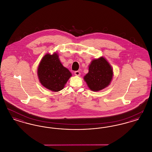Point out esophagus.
<instances>
[{
  "mask_svg": "<svg viewBox=\"0 0 152 152\" xmlns=\"http://www.w3.org/2000/svg\"><path fill=\"white\" fill-rule=\"evenodd\" d=\"M75 75L76 76H79L80 75V71H75Z\"/></svg>",
  "mask_w": 152,
  "mask_h": 152,
  "instance_id": "obj_1",
  "label": "esophagus"
}]
</instances>
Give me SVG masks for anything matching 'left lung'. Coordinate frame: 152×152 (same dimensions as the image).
Returning <instances> with one entry per match:
<instances>
[{"instance_id": "8db88e82", "label": "left lung", "mask_w": 152, "mask_h": 152, "mask_svg": "<svg viewBox=\"0 0 152 152\" xmlns=\"http://www.w3.org/2000/svg\"><path fill=\"white\" fill-rule=\"evenodd\" d=\"M113 75L111 65L105 58L101 57L92 61L84 79L91 90L99 91L110 84Z\"/></svg>"}]
</instances>
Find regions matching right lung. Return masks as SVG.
<instances>
[{
  "label": "right lung",
  "mask_w": 152,
  "mask_h": 152,
  "mask_svg": "<svg viewBox=\"0 0 152 152\" xmlns=\"http://www.w3.org/2000/svg\"><path fill=\"white\" fill-rule=\"evenodd\" d=\"M37 76L43 87L58 92L64 88L72 74L62 65L58 53H54L46 54L42 58L38 66Z\"/></svg>",
  "instance_id": "1"
}]
</instances>
